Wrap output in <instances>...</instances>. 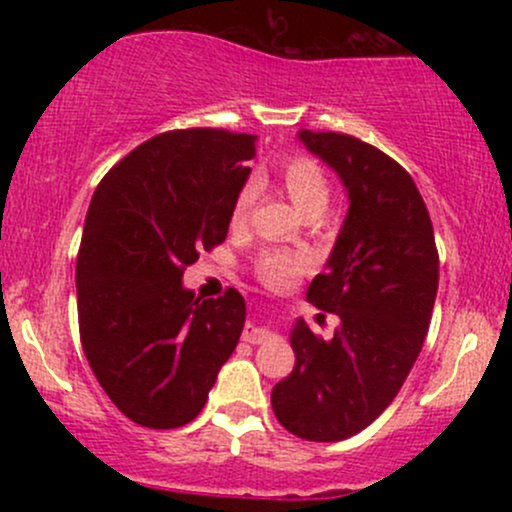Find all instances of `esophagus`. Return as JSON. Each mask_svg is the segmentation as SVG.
<instances>
[{"label": "esophagus", "mask_w": 512, "mask_h": 512, "mask_svg": "<svg viewBox=\"0 0 512 512\" xmlns=\"http://www.w3.org/2000/svg\"><path fill=\"white\" fill-rule=\"evenodd\" d=\"M269 337H272V332L264 330V327L257 325V322H248L243 330V342H250V344H262L267 342Z\"/></svg>", "instance_id": "esophagus-1"}]
</instances>
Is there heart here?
<instances>
[{"label": "heart", "mask_w": 512, "mask_h": 512, "mask_svg": "<svg viewBox=\"0 0 512 512\" xmlns=\"http://www.w3.org/2000/svg\"><path fill=\"white\" fill-rule=\"evenodd\" d=\"M281 187L291 202L296 204L303 214H320L330 202V180L320 163L308 156H293L281 166ZM257 199V182H245L243 190L238 192L236 202L231 207V223L243 226L248 221L252 204ZM308 267V257L296 255V252L267 250L257 260V276L269 286H281Z\"/></svg>", "instance_id": "heart-1"}]
</instances>
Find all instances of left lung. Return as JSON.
Returning <instances> with one entry per match:
<instances>
[{
	"label": "left lung",
	"instance_id": "left-lung-1",
	"mask_svg": "<svg viewBox=\"0 0 512 512\" xmlns=\"http://www.w3.org/2000/svg\"><path fill=\"white\" fill-rule=\"evenodd\" d=\"M298 139L349 195L325 272L305 293L339 327L320 339L296 320V366L274 385L272 409L293 436L337 443L373 424L407 380L436 303L438 250L424 199L397 161L349 134L301 129Z\"/></svg>",
	"mask_w": 512,
	"mask_h": 512
}]
</instances>
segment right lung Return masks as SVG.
Listing matches in <instances>:
<instances>
[{
  "instance_id": "add662e5",
  "label": "right lung",
  "mask_w": 512,
  "mask_h": 512,
  "mask_svg": "<svg viewBox=\"0 0 512 512\" xmlns=\"http://www.w3.org/2000/svg\"><path fill=\"white\" fill-rule=\"evenodd\" d=\"M255 134L175 129L110 168L76 257V301L93 375L127 419L190 424L245 325L236 289L199 301L182 286L199 252L226 240Z\"/></svg>"
}]
</instances>
